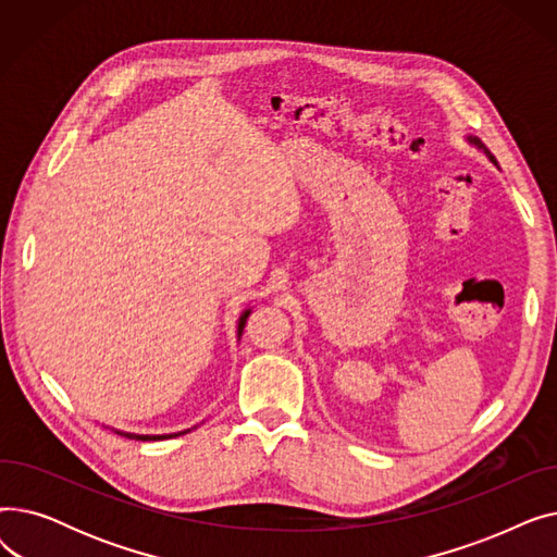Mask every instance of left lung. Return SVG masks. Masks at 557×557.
Here are the masks:
<instances>
[{
  "label": "left lung",
  "instance_id": "1",
  "mask_svg": "<svg viewBox=\"0 0 557 557\" xmlns=\"http://www.w3.org/2000/svg\"><path fill=\"white\" fill-rule=\"evenodd\" d=\"M465 139H467V144L474 146V149H479L481 153H485V158H487L492 164H496V158H494V156H492V153L485 149V144H483L479 137H474V135H467ZM496 166H499V164H496Z\"/></svg>",
  "mask_w": 557,
  "mask_h": 557
}]
</instances>
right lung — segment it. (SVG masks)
<instances>
[{
  "label": "right lung",
  "instance_id": "add662e5",
  "mask_svg": "<svg viewBox=\"0 0 557 557\" xmlns=\"http://www.w3.org/2000/svg\"><path fill=\"white\" fill-rule=\"evenodd\" d=\"M250 307L239 315V323H237V338H242V334H244V325H246V320H248V315H250ZM114 433H120V435H126V437H135V441H164V437H175V435H183V433H189L191 429H187V431H178V433H164V435H141V433H126V431H116V429H112Z\"/></svg>",
  "mask_w": 557,
  "mask_h": 557
}]
</instances>
